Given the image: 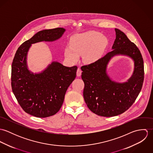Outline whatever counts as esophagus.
<instances>
[{
	"label": "esophagus",
	"instance_id": "obj_1",
	"mask_svg": "<svg viewBox=\"0 0 153 153\" xmlns=\"http://www.w3.org/2000/svg\"><path fill=\"white\" fill-rule=\"evenodd\" d=\"M81 73H82V71L80 68H78L77 69V72H76V75L77 76H80L81 75Z\"/></svg>",
	"mask_w": 153,
	"mask_h": 153
}]
</instances>
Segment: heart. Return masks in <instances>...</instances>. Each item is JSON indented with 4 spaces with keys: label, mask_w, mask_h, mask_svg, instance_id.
<instances>
[{
    "label": "heart",
    "mask_w": 153,
    "mask_h": 153,
    "mask_svg": "<svg viewBox=\"0 0 153 153\" xmlns=\"http://www.w3.org/2000/svg\"><path fill=\"white\" fill-rule=\"evenodd\" d=\"M108 40L95 32L76 34L70 39V46L66 47L64 55L71 62H76L82 55L84 62L91 64L100 59L105 49Z\"/></svg>",
    "instance_id": "1"
}]
</instances>
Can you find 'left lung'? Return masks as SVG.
Masks as SVG:
<instances>
[{
    "mask_svg": "<svg viewBox=\"0 0 153 153\" xmlns=\"http://www.w3.org/2000/svg\"><path fill=\"white\" fill-rule=\"evenodd\" d=\"M115 30L113 50L97 61L81 68L85 84L83 95L88 108L106 117L118 115L128 109L140 92L144 81V62L140 50L123 32L116 28ZM118 55L128 56L134 61L133 75L124 83L113 81L107 73L110 60Z\"/></svg>",
    "mask_w": 153,
    "mask_h": 153,
    "instance_id": "1",
    "label": "left lung"
}]
</instances>
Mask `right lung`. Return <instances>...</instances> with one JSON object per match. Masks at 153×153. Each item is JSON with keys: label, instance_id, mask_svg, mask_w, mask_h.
<instances>
[{"label": "right lung", "instance_id": "1", "mask_svg": "<svg viewBox=\"0 0 153 153\" xmlns=\"http://www.w3.org/2000/svg\"><path fill=\"white\" fill-rule=\"evenodd\" d=\"M65 29H45L34 35L18 49L12 65V91L26 113L39 118L55 115L62 107L66 90L76 77L77 66L67 67L52 61L39 73L28 69L27 56L32 44L53 42L62 37Z\"/></svg>", "mask_w": 153, "mask_h": 153}]
</instances>
